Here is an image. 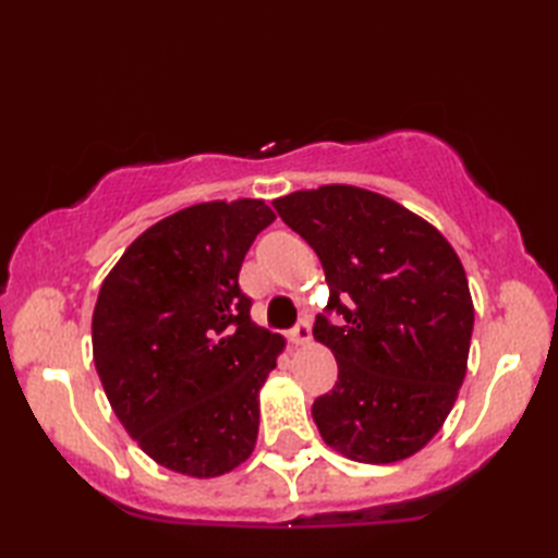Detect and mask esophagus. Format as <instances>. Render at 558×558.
Returning <instances> with one entry per match:
<instances>
[{"label":"esophagus","instance_id":"34e87169","mask_svg":"<svg viewBox=\"0 0 558 558\" xmlns=\"http://www.w3.org/2000/svg\"><path fill=\"white\" fill-rule=\"evenodd\" d=\"M290 340L294 342V345H310L312 342V328H310V324L306 322H300L298 326H294L292 330H290Z\"/></svg>","mask_w":558,"mask_h":558}]
</instances>
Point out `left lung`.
I'll use <instances>...</instances> for the list:
<instances>
[{"instance_id": "obj_1", "label": "left lung", "mask_w": 558, "mask_h": 558, "mask_svg": "<svg viewBox=\"0 0 558 558\" xmlns=\"http://www.w3.org/2000/svg\"><path fill=\"white\" fill-rule=\"evenodd\" d=\"M272 206L322 258L328 310L345 318L314 326L338 362L333 390L312 408L322 438L369 465L414 456L468 372L475 306L458 254L432 222L369 189L324 184Z\"/></svg>"}]
</instances>
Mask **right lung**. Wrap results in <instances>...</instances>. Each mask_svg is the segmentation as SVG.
I'll return each instance as SVG.
<instances>
[{"label":"right lung","mask_w":558,"mask_h":558,"mask_svg":"<svg viewBox=\"0 0 558 558\" xmlns=\"http://www.w3.org/2000/svg\"><path fill=\"white\" fill-rule=\"evenodd\" d=\"M276 220L266 201H206L138 234L102 280L93 362L129 436L158 465L210 480L252 456L258 390L286 338L248 316L240 268Z\"/></svg>","instance_id":"1"}]
</instances>
